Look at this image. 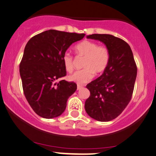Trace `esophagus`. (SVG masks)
I'll list each match as a JSON object with an SVG mask.
<instances>
[{
	"label": "esophagus",
	"mask_w": 156,
	"mask_h": 156,
	"mask_svg": "<svg viewBox=\"0 0 156 156\" xmlns=\"http://www.w3.org/2000/svg\"><path fill=\"white\" fill-rule=\"evenodd\" d=\"M83 86H80V85H78L77 86V90H80V89H83Z\"/></svg>",
	"instance_id": "obj_1"
}]
</instances>
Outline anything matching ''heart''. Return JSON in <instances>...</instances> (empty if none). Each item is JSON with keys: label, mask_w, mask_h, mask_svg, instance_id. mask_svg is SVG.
<instances>
[{"label": "heart", "mask_w": 156, "mask_h": 156, "mask_svg": "<svg viewBox=\"0 0 156 156\" xmlns=\"http://www.w3.org/2000/svg\"><path fill=\"white\" fill-rule=\"evenodd\" d=\"M77 56L84 57L82 67L83 69L76 71L67 77L70 81L83 84L93 78L94 73L101 74L106 70L110 61V51L105 46H98L96 42L84 40L74 47ZM62 63L67 72H72L74 67L73 57L69 52L62 56Z\"/></svg>", "instance_id": "obj_1"}]
</instances>
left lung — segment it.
<instances>
[{"label": "left lung", "mask_w": 156, "mask_h": 156, "mask_svg": "<svg viewBox=\"0 0 156 156\" xmlns=\"http://www.w3.org/2000/svg\"><path fill=\"white\" fill-rule=\"evenodd\" d=\"M86 37L105 45L110 61L102 76L86 86L90 96L85 102L86 112L98 121H112L132 99L137 73L132 51L126 41L112 35L92 34Z\"/></svg>", "instance_id": "left-lung-1"}]
</instances>
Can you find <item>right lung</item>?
Instances as JSON below:
<instances>
[{
    "mask_svg": "<svg viewBox=\"0 0 156 156\" xmlns=\"http://www.w3.org/2000/svg\"><path fill=\"white\" fill-rule=\"evenodd\" d=\"M84 33L49 30L30 39L20 65L23 91L35 112L44 119L62 114L67 101L77 89L74 82L56 80L66 76L62 56Z\"/></svg>",
    "mask_w": 156,
    "mask_h": 156,
    "instance_id": "obj_1",
    "label": "right lung"
}]
</instances>
